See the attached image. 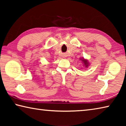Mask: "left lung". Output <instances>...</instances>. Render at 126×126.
<instances>
[{
  "instance_id": "8db88e82",
  "label": "left lung",
  "mask_w": 126,
  "mask_h": 126,
  "mask_svg": "<svg viewBox=\"0 0 126 126\" xmlns=\"http://www.w3.org/2000/svg\"><path fill=\"white\" fill-rule=\"evenodd\" d=\"M80 60L82 61V62L84 63L85 67H86V68H87V67H88L89 63H88V61H87V60H86V59H84L83 58H82V59H80Z\"/></svg>"
}]
</instances>
